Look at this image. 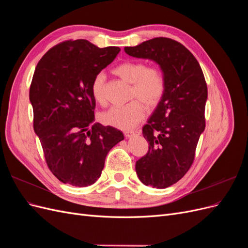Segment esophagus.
<instances>
[{"instance_id": "obj_1", "label": "esophagus", "mask_w": 248, "mask_h": 248, "mask_svg": "<svg viewBox=\"0 0 248 248\" xmlns=\"http://www.w3.org/2000/svg\"><path fill=\"white\" fill-rule=\"evenodd\" d=\"M124 134L126 138H130L134 136V134H140V130H127L124 132Z\"/></svg>"}]
</instances>
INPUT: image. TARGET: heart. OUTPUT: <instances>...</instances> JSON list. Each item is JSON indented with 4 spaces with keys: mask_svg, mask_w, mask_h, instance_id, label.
Masks as SVG:
<instances>
[{
    "mask_svg": "<svg viewBox=\"0 0 248 248\" xmlns=\"http://www.w3.org/2000/svg\"><path fill=\"white\" fill-rule=\"evenodd\" d=\"M117 77L131 84L125 106L115 107L101 116L103 123L120 129H129L138 125L145 117V107L154 109L163 99L167 91V79L163 71L155 66L140 61H125L112 70ZM94 100L102 107L108 104L107 76L98 72L91 82Z\"/></svg>",
    "mask_w": 248,
    "mask_h": 248,
    "instance_id": "1",
    "label": "heart"
}]
</instances>
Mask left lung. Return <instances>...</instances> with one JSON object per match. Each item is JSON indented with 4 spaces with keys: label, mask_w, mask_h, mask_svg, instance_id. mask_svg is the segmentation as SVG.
Listing matches in <instances>:
<instances>
[{
    "label": "left lung",
    "mask_w": 248,
    "mask_h": 248,
    "mask_svg": "<svg viewBox=\"0 0 248 248\" xmlns=\"http://www.w3.org/2000/svg\"><path fill=\"white\" fill-rule=\"evenodd\" d=\"M124 50L129 56L158 63L167 79L166 95L142 127L149 150L136 163L142 183L167 188L192 166L199 139L205 130L208 90L204 73L183 44L167 37H156Z\"/></svg>",
    "instance_id": "obj_1"
}]
</instances>
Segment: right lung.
Masks as SVG:
<instances>
[{
	"label": "right lung",
	"instance_id": "add662e5",
	"mask_svg": "<svg viewBox=\"0 0 248 248\" xmlns=\"http://www.w3.org/2000/svg\"><path fill=\"white\" fill-rule=\"evenodd\" d=\"M117 46L99 48L85 39L51 47L36 66L30 87L34 131L48 169L64 184L86 187L101 175L122 131L94 121L91 82L114 61Z\"/></svg>",
	"mask_w": 248,
	"mask_h": 248
}]
</instances>
